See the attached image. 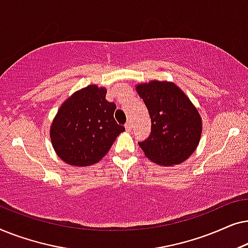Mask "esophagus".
I'll return each mask as SVG.
<instances>
[{"mask_svg":"<svg viewBox=\"0 0 248 248\" xmlns=\"http://www.w3.org/2000/svg\"><path fill=\"white\" fill-rule=\"evenodd\" d=\"M125 128H126V131H130L132 128V123L131 121H127L126 123H125Z\"/></svg>","mask_w":248,"mask_h":248,"instance_id":"34e87169","label":"esophagus"}]
</instances>
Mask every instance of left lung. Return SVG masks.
<instances>
[{"mask_svg": "<svg viewBox=\"0 0 248 248\" xmlns=\"http://www.w3.org/2000/svg\"><path fill=\"white\" fill-rule=\"evenodd\" d=\"M137 91L151 118V133L139 142L145 155L159 165L185 161L198 147L202 132L199 111L188 97L171 82L151 81Z\"/></svg>", "mask_w": 248, "mask_h": 248, "instance_id": "8db88e82", "label": "left lung"}]
</instances>
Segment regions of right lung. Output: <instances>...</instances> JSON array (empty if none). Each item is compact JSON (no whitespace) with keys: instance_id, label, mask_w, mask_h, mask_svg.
I'll return each instance as SVG.
<instances>
[{"instance_id":"right-lung-1","label":"right lung","mask_w":248,"mask_h":248,"mask_svg":"<svg viewBox=\"0 0 248 248\" xmlns=\"http://www.w3.org/2000/svg\"><path fill=\"white\" fill-rule=\"evenodd\" d=\"M106 93L105 88L88 86L60 107L50 127V139L56 154L66 164H96L125 131L115 121L116 105L106 100Z\"/></svg>"}]
</instances>
